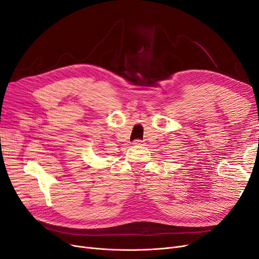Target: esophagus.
I'll list each match as a JSON object with an SVG mask.
<instances>
[{
  "label": "esophagus",
  "mask_w": 259,
  "mask_h": 259,
  "mask_svg": "<svg viewBox=\"0 0 259 259\" xmlns=\"http://www.w3.org/2000/svg\"><path fill=\"white\" fill-rule=\"evenodd\" d=\"M133 145L143 146V145H144V142H143V140H140V139H136V140H134V142H133Z\"/></svg>",
  "instance_id": "obj_1"
}]
</instances>
